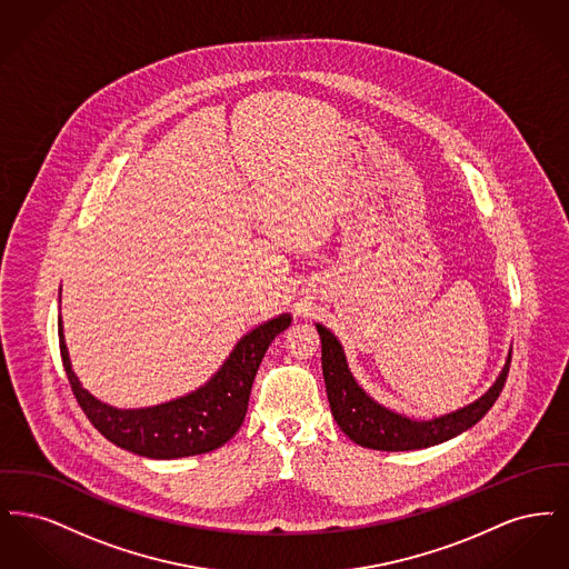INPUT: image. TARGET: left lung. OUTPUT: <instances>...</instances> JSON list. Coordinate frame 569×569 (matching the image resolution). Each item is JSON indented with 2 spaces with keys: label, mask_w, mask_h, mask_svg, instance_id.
Wrapping results in <instances>:
<instances>
[{
  "label": "left lung",
  "mask_w": 569,
  "mask_h": 569,
  "mask_svg": "<svg viewBox=\"0 0 569 569\" xmlns=\"http://www.w3.org/2000/svg\"><path fill=\"white\" fill-rule=\"evenodd\" d=\"M318 332L322 339L326 395L339 429L358 446L386 450V452L429 448L471 429L476 422H480L487 416L488 409L499 399L508 379L510 360H512V356H508V362L501 376L492 383L487 395L480 397L476 403L435 420L418 422L376 403L352 378L346 362V353L341 350V343L337 341V337L322 325H318Z\"/></svg>",
  "instance_id": "obj_1"
}]
</instances>
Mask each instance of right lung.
Instances as JSON below:
<instances>
[{
    "label": "right lung",
    "mask_w": 569,
    "mask_h": 569,
    "mask_svg": "<svg viewBox=\"0 0 569 569\" xmlns=\"http://www.w3.org/2000/svg\"><path fill=\"white\" fill-rule=\"evenodd\" d=\"M290 320L283 313L244 335L216 378L196 392L144 409H114L91 397L70 367L61 318L57 326L63 369L89 422L114 446L140 457L181 459L217 450L241 429L258 367L272 339L290 326Z\"/></svg>",
    "instance_id": "add662e5"
}]
</instances>
